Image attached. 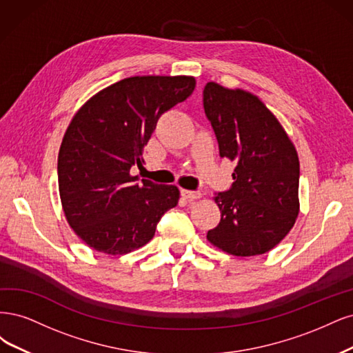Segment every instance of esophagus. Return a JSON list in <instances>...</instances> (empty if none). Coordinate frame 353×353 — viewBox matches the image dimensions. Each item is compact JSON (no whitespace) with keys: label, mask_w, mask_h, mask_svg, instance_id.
Here are the masks:
<instances>
[{"label":"esophagus","mask_w":353,"mask_h":353,"mask_svg":"<svg viewBox=\"0 0 353 353\" xmlns=\"http://www.w3.org/2000/svg\"><path fill=\"white\" fill-rule=\"evenodd\" d=\"M180 193H181V196H183L185 199H188V201H196V199H199L201 196H202V193L201 192H195V190H186V189H181L180 190Z\"/></svg>","instance_id":"1"}]
</instances>
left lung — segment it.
I'll return each mask as SVG.
<instances>
[{
	"mask_svg": "<svg viewBox=\"0 0 353 353\" xmlns=\"http://www.w3.org/2000/svg\"><path fill=\"white\" fill-rule=\"evenodd\" d=\"M203 108L220 157L234 163L230 190L214 195L221 220L211 245L234 256L263 255L290 232L299 214V158L277 117L256 95L208 82Z\"/></svg>",
	"mask_w": 353,
	"mask_h": 353,
	"instance_id": "1",
	"label": "left lung"
}]
</instances>
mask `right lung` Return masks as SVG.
I'll list each match as a JSON object with an SVG mask.
<instances>
[{
	"instance_id": "right-lung-1",
	"label": "right lung",
	"mask_w": 353,
	"mask_h": 353,
	"mask_svg": "<svg viewBox=\"0 0 353 353\" xmlns=\"http://www.w3.org/2000/svg\"><path fill=\"white\" fill-rule=\"evenodd\" d=\"M196 86L193 76H133L112 83L77 110L59 152L65 220L94 251L124 255L151 241L163 214L177 205L173 185L130 174L165 111Z\"/></svg>"
}]
</instances>
